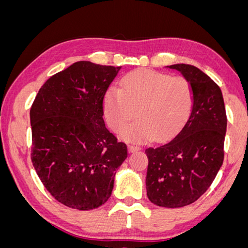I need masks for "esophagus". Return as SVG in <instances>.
I'll use <instances>...</instances> for the list:
<instances>
[{"instance_id": "34e87169", "label": "esophagus", "mask_w": 248, "mask_h": 248, "mask_svg": "<svg viewBox=\"0 0 248 248\" xmlns=\"http://www.w3.org/2000/svg\"><path fill=\"white\" fill-rule=\"evenodd\" d=\"M140 150V147H137V145H128V151L130 152H137Z\"/></svg>"}]
</instances>
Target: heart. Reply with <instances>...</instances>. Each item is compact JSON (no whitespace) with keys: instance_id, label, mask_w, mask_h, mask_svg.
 I'll return each mask as SVG.
<instances>
[{"instance_id":"b5f03b06","label":"heart","mask_w":248,"mask_h":248,"mask_svg":"<svg viewBox=\"0 0 248 248\" xmlns=\"http://www.w3.org/2000/svg\"><path fill=\"white\" fill-rule=\"evenodd\" d=\"M110 87L104 96V114L114 131H121L132 118L139 120L121 132L125 141L142 143L166 140L181 131L193 108V89L183 77L152 70H135Z\"/></svg>"}]
</instances>
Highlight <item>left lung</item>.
Returning <instances> with one entry per match:
<instances>
[{"label":"left lung","mask_w":248,"mask_h":248,"mask_svg":"<svg viewBox=\"0 0 248 248\" xmlns=\"http://www.w3.org/2000/svg\"><path fill=\"white\" fill-rule=\"evenodd\" d=\"M191 83L193 108L181 131L170 140L145 149L149 164L147 195L155 205L181 208L204 194L223 162L227 116L218 84L188 64L166 66Z\"/></svg>","instance_id":"1"}]
</instances>
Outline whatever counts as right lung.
<instances>
[{
    "label": "right lung",
    "mask_w": 248,
    "mask_h": 248,
    "mask_svg": "<svg viewBox=\"0 0 248 248\" xmlns=\"http://www.w3.org/2000/svg\"><path fill=\"white\" fill-rule=\"evenodd\" d=\"M121 69L73 63L43 84L30 109L32 165L47 191L69 208L104 204L127 157L126 144L103 118L104 96Z\"/></svg>",
    "instance_id": "obj_1"
}]
</instances>
